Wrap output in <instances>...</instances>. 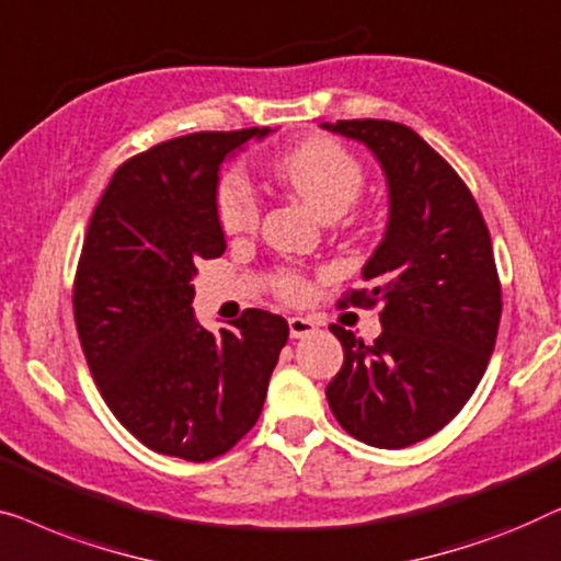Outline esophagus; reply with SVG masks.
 <instances>
[{
  "label": "esophagus",
  "mask_w": 561,
  "mask_h": 561,
  "mask_svg": "<svg viewBox=\"0 0 561 561\" xmlns=\"http://www.w3.org/2000/svg\"><path fill=\"white\" fill-rule=\"evenodd\" d=\"M289 322V335L291 337H305V335H312L314 330H318V325H314V322L310 320V318H289L287 320Z\"/></svg>",
  "instance_id": "1"
}]
</instances>
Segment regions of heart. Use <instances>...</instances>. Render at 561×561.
I'll use <instances>...</instances> for the list:
<instances>
[{
    "instance_id": "obj_1",
    "label": "heart",
    "mask_w": 561,
    "mask_h": 561,
    "mask_svg": "<svg viewBox=\"0 0 561 561\" xmlns=\"http://www.w3.org/2000/svg\"><path fill=\"white\" fill-rule=\"evenodd\" d=\"M270 170L284 187L325 220L341 218L360 198L366 183L358 157L328 137H314L291 147L270 164ZM216 216L228 236L251 233L259 226L262 205L243 172L228 170L220 175ZM274 289L287 302H302L310 295V282L297 270H279L274 274Z\"/></svg>"
}]
</instances>
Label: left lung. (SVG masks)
Returning a JSON list of instances; mask_svg holds the SVG:
<instances>
[{"mask_svg": "<svg viewBox=\"0 0 561 561\" xmlns=\"http://www.w3.org/2000/svg\"><path fill=\"white\" fill-rule=\"evenodd\" d=\"M322 126L378 157L391 198L383 241L363 266L370 287L341 299L381 302L383 330L363 345L330 325L343 366L325 397L348 435L409 447L455 420L491 360L503 310L491 233L470 187L414 129L383 119Z\"/></svg>", "mask_w": 561, "mask_h": 561, "instance_id": "left-lung-1", "label": "left lung"}]
</instances>
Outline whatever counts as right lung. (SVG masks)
I'll return each mask as SVG.
<instances>
[{"instance_id":"1","label":"right lung","mask_w":561,"mask_h":561,"mask_svg":"<svg viewBox=\"0 0 561 561\" xmlns=\"http://www.w3.org/2000/svg\"><path fill=\"white\" fill-rule=\"evenodd\" d=\"M264 129L195 131L134 154L93 210L73 282L85 363L116 420L160 455L205 462L254 427L287 320L243 310L220 333L193 318V274L226 251L220 164Z\"/></svg>"}]
</instances>
